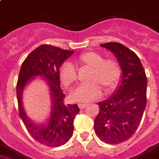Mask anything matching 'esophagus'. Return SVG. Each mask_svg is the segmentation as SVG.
<instances>
[{
	"label": "esophagus",
	"mask_w": 159,
	"mask_h": 159,
	"mask_svg": "<svg viewBox=\"0 0 159 159\" xmlns=\"http://www.w3.org/2000/svg\"><path fill=\"white\" fill-rule=\"evenodd\" d=\"M87 105L88 104H86V103H79V104H78V107H79L80 109H84Z\"/></svg>",
	"instance_id": "esophagus-1"
}]
</instances>
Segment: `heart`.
<instances>
[{
	"label": "heart",
	"instance_id": "obj_1",
	"mask_svg": "<svg viewBox=\"0 0 159 159\" xmlns=\"http://www.w3.org/2000/svg\"><path fill=\"white\" fill-rule=\"evenodd\" d=\"M77 63L82 67L90 69L88 77V81L90 82L73 90L70 94L72 101L90 102L101 95L102 89L105 93H110L116 87L120 76V69L116 61L103 59L102 56L98 53L88 52L78 57ZM59 78L65 87L73 86L77 82V73L71 63L65 62L61 65Z\"/></svg>",
	"mask_w": 159,
	"mask_h": 159
}]
</instances>
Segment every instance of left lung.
<instances>
[{"mask_svg":"<svg viewBox=\"0 0 159 159\" xmlns=\"http://www.w3.org/2000/svg\"><path fill=\"white\" fill-rule=\"evenodd\" d=\"M100 46L114 54L121 69L120 81L108 98L98 102L94 119L96 135L107 144H119L132 137L141 123L146 107L147 78L135 52L119 43Z\"/></svg>","mask_w":159,"mask_h":159,"instance_id":"left-lung-1","label":"left lung"}]
</instances>
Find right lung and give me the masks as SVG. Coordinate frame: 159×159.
I'll return each instance as SVG.
<instances>
[{"mask_svg":"<svg viewBox=\"0 0 159 159\" xmlns=\"http://www.w3.org/2000/svg\"><path fill=\"white\" fill-rule=\"evenodd\" d=\"M73 52L51 45H41L28 55L20 69L17 84L19 116L31 137L47 146L65 145L73 136V121L80 109L77 104L64 103L65 95L61 88L59 69ZM35 78H40L46 83L51 100L49 116L41 123L28 116L22 103L24 90Z\"/></svg>","mask_w":159,"mask_h":159,"instance_id":"1","label":"right lung"}]
</instances>
